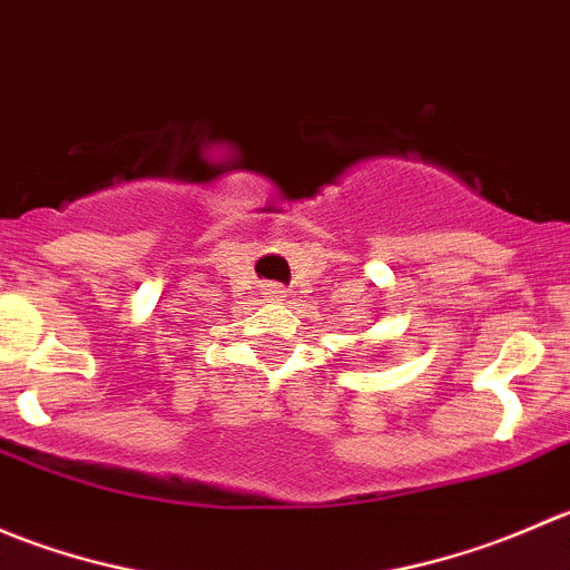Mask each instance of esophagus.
Returning a JSON list of instances; mask_svg holds the SVG:
<instances>
[{"label":"esophagus","mask_w":570,"mask_h":570,"mask_svg":"<svg viewBox=\"0 0 570 570\" xmlns=\"http://www.w3.org/2000/svg\"><path fill=\"white\" fill-rule=\"evenodd\" d=\"M264 297H267V301H284V297H286V292H284V286H278V284H269L267 289H264Z\"/></svg>","instance_id":"esophagus-1"}]
</instances>
